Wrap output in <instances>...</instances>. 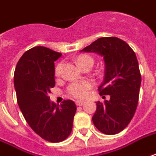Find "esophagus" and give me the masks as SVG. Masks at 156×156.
<instances>
[{"mask_svg": "<svg viewBox=\"0 0 156 156\" xmlns=\"http://www.w3.org/2000/svg\"><path fill=\"white\" fill-rule=\"evenodd\" d=\"M75 103L78 106H80V105H83L84 104V101H76Z\"/></svg>", "mask_w": 156, "mask_h": 156, "instance_id": "esophagus-1", "label": "esophagus"}]
</instances>
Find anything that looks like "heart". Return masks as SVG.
I'll use <instances>...</instances> for the list:
<instances>
[{
  "instance_id": "b5f03b06",
  "label": "heart",
  "mask_w": 156,
  "mask_h": 156,
  "mask_svg": "<svg viewBox=\"0 0 156 156\" xmlns=\"http://www.w3.org/2000/svg\"><path fill=\"white\" fill-rule=\"evenodd\" d=\"M77 64L81 68L87 64H93V59L92 57L88 55H80L78 56L77 59ZM63 69V63H59L56 65L55 69V74L56 77H59L61 74V71ZM93 86V83L90 80L79 81V82H73L69 85L67 87V93L69 96L77 98V99H82L85 98L87 96L88 91Z\"/></svg>"
}]
</instances>
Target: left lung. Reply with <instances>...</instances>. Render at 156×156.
Wrapping results in <instances>:
<instances>
[{"label": "left lung", "instance_id": "left-lung-1", "mask_svg": "<svg viewBox=\"0 0 156 156\" xmlns=\"http://www.w3.org/2000/svg\"><path fill=\"white\" fill-rule=\"evenodd\" d=\"M81 51L97 53L105 62L104 81L98 90L110 99L97 102L94 125L107 135L119 133L130 123L138 103L141 77L136 54L115 37L98 38Z\"/></svg>", "mask_w": 156, "mask_h": 156}]
</instances>
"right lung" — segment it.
Returning a JSON list of instances; mask_svg holds the SVG:
<instances>
[{"instance_id":"right-lung-1","label":"right lung","mask_w":156,"mask_h":156,"mask_svg":"<svg viewBox=\"0 0 156 156\" xmlns=\"http://www.w3.org/2000/svg\"><path fill=\"white\" fill-rule=\"evenodd\" d=\"M61 55L44 46L33 47L21 56L14 74L23 117L36 133L50 142H59L69 136L77 110L71 100L60 105L50 101L51 88L55 85L54 62Z\"/></svg>"}]
</instances>
